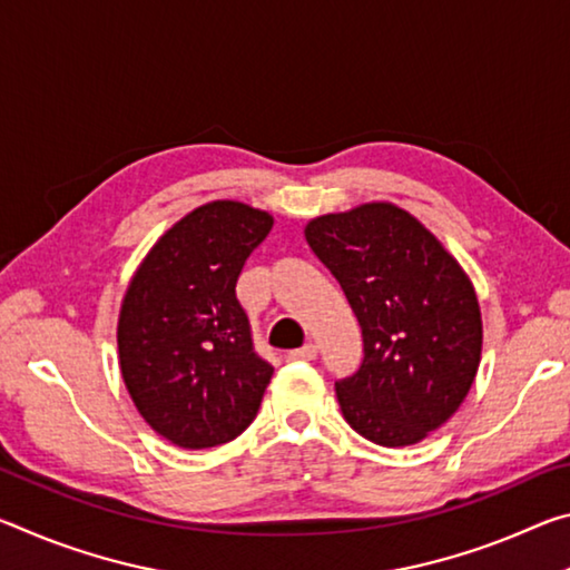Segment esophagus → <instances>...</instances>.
<instances>
[{
  "label": "esophagus",
  "mask_w": 570,
  "mask_h": 570,
  "mask_svg": "<svg viewBox=\"0 0 570 570\" xmlns=\"http://www.w3.org/2000/svg\"><path fill=\"white\" fill-rule=\"evenodd\" d=\"M286 356H288V360H292V362H306V360H314V356H316V344H304L302 350H292V352H288Z\"/></svg>",
  "instance_id": "esophagus-1"
}]
</instances>
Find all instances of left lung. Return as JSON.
I'll return each instance as SVG.
<instances>
[{"mask_svg":"<svg viewBox=\"0 0 570 570\" xmlns=\"http://www.w3.org/2000/svg\"><path fill=\"white\" fill-rule=\"evenodd\" d=\"M304 236L342 284L364 336L362 370L336 382L344 420L374 445H417L475 382V286L438 236L390 200L316 216Z\"/></svg>","mask_w":570,"mask_h":570,"instance_id":"8db88e82","label":"left lung"}]
</instances>
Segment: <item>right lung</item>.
<instances>
[{"label": "right lung", "mask_w": 570, "mask_h": 570, "mask_svg": "<svg viewBox=\"0 0 570 570\" xmlns=\"http://www.w3.org/2000/svg\"><path fill=\"white\" fill-rule=\"evenodd\" d=\"M274 216L210 200L176 220L135 268L118 314V364L160 438L206 450L254 422L274 366L254 352L236 278Z\"/></svg>", "instance_id": "1"}]
</instances>
